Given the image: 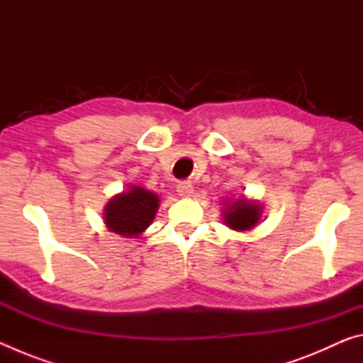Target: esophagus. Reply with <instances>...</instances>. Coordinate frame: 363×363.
<instances>
[{"label":"esophagus","instance_id":"obj_1","mask_svg":"<svg viewBox=\"0 0 363 363\" xmlns=\"http://www.w3.org/2000/svg\"><path fill=\"white\" fill-rule=\"evenodd\" d=\"M176 192H177V195L182 196V199H189V196H192V194H194V187L190 186L189 182H181V184H177Z\"/></svg>","mask_w":363,"mask_h":363}]
</instances>
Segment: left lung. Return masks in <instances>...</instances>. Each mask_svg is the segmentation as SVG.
<instances>
[{"mask_svg":"<svg viewBox=\"0 0 363 363\" xmlns=\"http://www.w3.org/2000/svg\"><path fill=\"white\" fill-rule=\"evenodd\" d=\"M262 214V205L257 200L240 195L237 200L224 201L220 216L223 223L232 230L248 232L255 229Z\"/></svg>","mask_w":363,"mask_h":363,"instance_id":"1","label":"left lung"}]
</instances>
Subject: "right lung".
Masks as SVG:
<instances>
[{
    "mask_svg": "<svg viewBox=\"0 0 363 363\" xmlns=\"http://www.w3.org/2000/svg\"><path fill=\"white\" fill-rule=\"evenodd\" d=\"M160 196L145 187L130 186L113 195L104 208V224L123 238H139L158 211Z\"/></svg>",
    "mask_w": 363,
    "mask_h": 363,
    "instance_id": "add662e5",
    "label": "right lung"
}]
</instances>
